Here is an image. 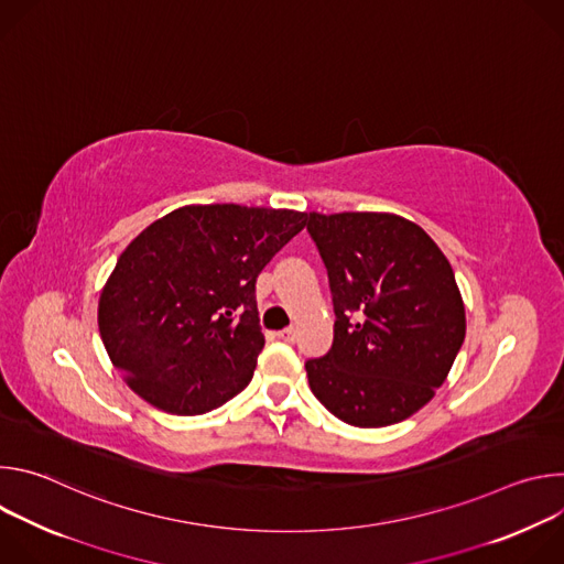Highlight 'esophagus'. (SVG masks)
Listing matches in <instances>:
<instances>
[{
  "instance_id": "1",
  "label": "esophagus",
  "mask_w": 564,
  "mask_h": 564,
  "mask_svg": "<svg viewBox=\"0 0 564 564\" xmlns=\"http://www.w3.org/2000/svg\"><path fill=\"white\" fill-rule=\"evenodd\" d=\"M276 337H279L281 341H285V344H294V341H296V330H294V328H285V330H279Z\"/></svg>"
}]
</instances>
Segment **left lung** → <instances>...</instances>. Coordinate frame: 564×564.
Instances as JSON below:
<instances>
[{
    "mask_svg": "<svg viewBox=\"0 0 564 564\" xmlns=\"http://www.w3.org/2000/svg\"><path fill=\"white\" fill-rule=\"evenodd\" d=\"M305 220L337 316L330 350L305 361L314 397L359 429L411 417L444 383L466 335L448 259L394 214L312 212Z\"/></svg>",
    "mask_w": 564,
    "mask_h": 564,
    "instance_id": "obj_1",
    "label": "left lung"
}]
</instances>
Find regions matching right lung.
<instances>
[{
	"mask_svg": "<svg viewBox=\"0 0 564 564\" xmlns=\"http://www.w3.org/2000/svg\"><path fill=\"white\" fill-rule=\"evenodd\" d=\"M307 214L187 205L120 254L98 305L111 364L172 415H203L243 390L265 346L257 279Z\"/></svg>",
	"mask_w": 564,
	"mask_h": 564,
	"instance_id": "right-lung-1",
	"label": "right lung"
}]
</instances>
